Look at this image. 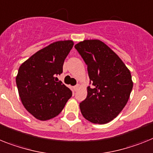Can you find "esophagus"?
<instances>
[{
	"label": "esophagus",
	"mask_w": 153,
	"mask_h": 153,
	"mask_svg": "<svg viewBox=\"0 0 153 153\" xmlns=\"http://www.w3.org/2000/svg\"><path fill=\"white\" fill-rule=\"evenodd\" d=\"M79 87H80V85H74V90L75 91V92H76V91H78V90H79Z\"/></svg>",
	"instance_id": "obj_1"
}]
</instances>
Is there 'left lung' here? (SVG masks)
Listing matches in <instances>:
<instances>
[{"label":"left lung","mask_w":153,"mask_h":153,"mask_svg":"<svg viewBox=\"0 0 153 153\" xmlns=\"http://www.w3.org/2000/svg\"><path fill=\"white\" fill-rule=\"evenodd\" d=\"M87 65L92 86L80 102L81 113L94 124L110 122L121 112L133 88L130 71L102 41L84 40L74 46Z\"/></svg>","instance_id":"8db88e82"}]
</instances>
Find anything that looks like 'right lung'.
<instances>
[{
    "label": "right lung",
    "instance_id": "obj_1",
    "mask_svg": "<svg viewBox=\"0 0 153 153\" xmlns=\"http://www.w3.org/2000/svg\"><path fill=\"white\" fill-rule=\"evenodd\" d=\"M71 40L51 43L20 66L16 85L27 111L40 120L57 116L72 96L70 88L58 81L65 58L73 47Z\"/></svg>",
    "mask_w": 153,
    "mask_h": 153
}]
</instances>
